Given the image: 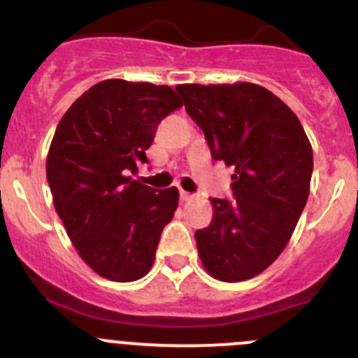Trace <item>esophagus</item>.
<instances>
[{
  "mask_svg": "<svg viewBox=\"0 0 358 358\" xmlns=\"http://www.w3.org/2000/svg\"><path fill=\"white\" fill-rule=\"evenodd\" d=\"M189 199H192V194L185 192V190H180V201H182V203H185V201H189Z\"/></svg>",
  "mask_w": 358,
  "mask_h": 358,
  "instance_id": "34e87169",
  "label": "esophagus"
}]
</instances>
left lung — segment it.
<instances>
[{"label":"left lung","instance_id":"1","mask_svg":"<svg viewBox=\"0 0 358 358\" xmlns=\"http://www.w3.org/2000/svg\"><path fill=\"white\" fill-rule=\"evenodd\" d=\"M176 91L213 161L234 168L232 199L210 197L213 220L196 231L203 266L222 282L253 278L283 252L306 206L310 141L296 113L255 83H185Z\"/></svg>","mask_w":358,"mask_h":358}]
</instances>
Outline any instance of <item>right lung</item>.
I'll list each match as a JSON object with an SVG mask.
<instances>
[{
  "mask_svg": "<svg viewBox=\"0 0 358 358\" xmlns=\"http://www.w3.org/2000/svg\"><path fill=\"white\" fill-rule=\"evenodd\" d=\"M182 106L171 87L103 80L62 115L47 157L54 206L80 257L98 275L134 282L150 271L178 189L131 178L147 164L157 126Z\"/></svg>",
  "mask_w": 358,
  "mask_h": 358,
  "instance_id": "1",
  "label": "right lung"
}]
</instances>
